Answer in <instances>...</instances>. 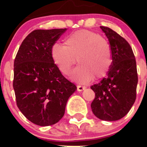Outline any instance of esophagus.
Here are the masks:
<instances>
[{
  "mask_svg": "<svg viewBox=\"0 0 147 147\" xmlns=\"http://www.w3.org/2000/svg\"><path fill=\"white\" fill-rule=\"evenodd\" d=\"M85 87H83L82 86V85H78L77 86V90L78 91H82V90H84L85 89Z\"/></svg>",
  "mask_w": 147,
  "mask_h": 147,
  "instance_id": "1",
  "label": "esophagus"
}]
</instances>
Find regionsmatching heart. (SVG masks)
<instances>
[{
    "mask_svg": "<svg viewBox=\"0 0 147 147\" xmlns=\"http://www.w3.org/2000/svg\"><path fill=\"white\" fill-rule=\"evenodd\" d=\"M51 57L62 74H68L76 59L80 65L71 74V79L86 84L105 77L112 65V51L108 41L89 30H80L70 34L64 45L54 43Z\"/></svg>",
    "mask_w": 147,
    "mask_h": 147,
    "instance_id": "heart-1",
    "label": "heart"
}]
</instances>
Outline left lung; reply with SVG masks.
Segmentation results:
<instances>
[{"label": "left lung", "instance_id": "1", "mask_svg": "<svg viewBox=\"0 0 147 147\" xmlns=\"http://www.w3.org/2000/svg\"><path fill=\"white\" fill-rule=\"evenodd\" d=\"M100 28L109 40L112 65L107 76L90 87L96 94L91 109L98 119L113 121L124 117L136 101V61L132 48L125 39L108 27Z\"/></svg>", "mask_w": 147, "mask_h": 147}]
</instances>
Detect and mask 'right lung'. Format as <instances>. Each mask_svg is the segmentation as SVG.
Segmentation results:
<instances>
[{"instance_id":"add662e5","label":"right lung","mask_w":147,"mask_h":147,"mask_svg":"<svg viewBox=\"0 0 147 147\" xmlns=\"http://www.w3.org/2000/svg\"><path fill=\"white\" fill-rule=\"evenodd\" d=\"M66 30H34L23 40L15 57L13 88L17 105L37 125L57 123L77 89L62 76L51 57V46Z\"/></svg>"}]
</instances>
